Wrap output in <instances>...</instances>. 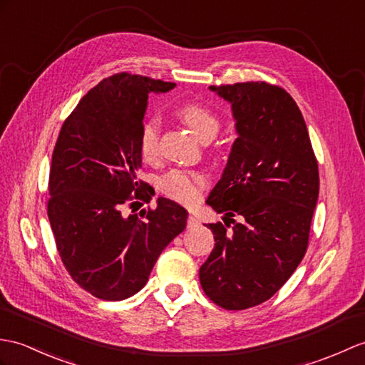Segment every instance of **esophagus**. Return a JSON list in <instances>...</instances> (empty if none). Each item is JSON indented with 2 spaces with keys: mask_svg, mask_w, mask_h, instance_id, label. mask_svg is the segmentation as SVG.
Instances as JSON below:
<instances>
[{
  "mask_svg": "<svg viewBox=\"0 0 365 365\" xmlns=\"http://www.w3.org/2000/svg\"><path fill=\"white\" fill-rule=\"evenodd\" d=\"M196 225H199V219L196 216L190 215L188 216V228H192V227H196Z\"/></svg>",
  "mask_w": 365,
  "mask_h": 365,
  "instance_id": "esophagus-1",
  "label": "esophagus"
}]
</instances>
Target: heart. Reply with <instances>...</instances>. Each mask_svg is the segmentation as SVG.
<instances>
[{
    "label": "heart",
    "instance_id": "heart-1",
    "mask_svg": "<svg viewBox=\"0 0 365 365\" xmlns=\"http://www.w3.org/2000/svg\"><path fill=\"white\" fill-rule=\"evenodd\" d=\"M180 120L190 127L203 141L213 138L219 129L217 116L210 108L196 103H186L177 110ZM158 140H160V123L157 118L150 116L144 120L138 135V149L141 157L146 162H152L158 157ZM207 185L205 174L197 171H183V169H174L165 174L158 182L160 191L165 196L171 197L185 205H191L197 200L199 191Z\"/></svg>",
    "mask_w": 365,
    "mask_h": 365
}]
</instances>
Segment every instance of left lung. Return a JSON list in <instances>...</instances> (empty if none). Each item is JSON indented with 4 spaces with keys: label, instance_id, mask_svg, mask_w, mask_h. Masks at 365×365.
Returning a JSON list of instances; mask_svg holds the SVG:
<instances>
[{
    "label": "left lung",
    "instance_id": "left-lung-1",
    "mask_svg": "<svg viewBox=\"0 0 365 365\" xmlns=\"http://www.w3.org/2000/svg\"><path fill=\"white\" fill-rule=\"evenodd\" d=\"M210 90L232 106L238 138L207 203L233 227L207 225L216 244L199 278L210 300L240 311L269 300L300 264L317 205L319 168L289 93L266 82ZM235 214L242 223L232 221Z\"/></svg>",
    "mask_w": 365,
    "mask_h": 365
}]
</instances>
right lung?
Here are the masks:
<instances>
[{"mask_svg":"<svg viewBox=\"0 0 365 365\" xmlns=\"http://www.w3.org/2000/svg\"><path fill=\"white\" fill-rule=\"evenodd\" d=\"M174 87L129 73L110 76L81 99L58 133L49 224L68 274L98 299L124 300L143 289L160 253L186 227L188 211L166 197L155 210H141L143 220L123 215L129 200L155 194L137 179L138 135L149 93Z\"/></svg>","mask_w":365,"mask_h":365,"instance_id":"obj_1","label":"right lung"}]
</instances>
